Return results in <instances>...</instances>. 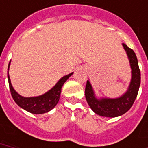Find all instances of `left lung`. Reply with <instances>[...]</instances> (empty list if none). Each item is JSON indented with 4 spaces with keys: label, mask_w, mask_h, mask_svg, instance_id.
Returning <instances> with one entry per match:
<instances>
[{
    "label": "left lung",
    "mask_w": 148,
    "mask_h": 148,
    "mask_svg": "<svg viewBox=\"0 0 148 148\" xmlns=\"http://www.w3.org/2000/svg\"><path fill=\"white\" fill-rule=\"evenodd\" d=\"M125 51L127 52L130 64L131 67V81L128 89L122 96L116 99L101 98L97 99L94 90L88 80L85 87V98L90 108L95 113L105 117H116L126 113L134 104L137 98L140 84V71L136 54L126 44L123 43Z\"/></svg>",
    "instance_id": "1"
}]
</instances>
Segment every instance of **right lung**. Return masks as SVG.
Here are the masks:
<instances>
[{
  "instance_id": "obj_1",
  "label": "right lung",
  "mask_w": 148,
  "mask_h": 148,
  "mask_svg": "<svg viewBox=\"0 0 148 148\" xmlns=\"http://www.w3.org/2000/svg\"><path fill=\"white\" fill-rule=\"evenodd\" d=\"M10 64H11V61L9 62L8 70ZM72 74H73V72L66 76L63 77L62 78L60 79L59 82L55 84V86L53 87L49 91L46 92L45 94L39 95V96L28 97V98L20 95L13 88V87L11 85L10 77H9L8 71V78L9 88L11 91V96L14 99V101L16 102V104L31 113L42 114V113L48 112L56 106L60 98L62 87Z\"/></svg>"
}]
</instances>
